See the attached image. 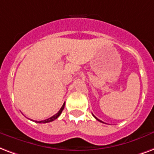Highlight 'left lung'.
<instances>
[{"mask_svg":"<svg viewBox=\"0 0 154 154\" xmlns=\"http://www.w3.org/2000/svg\"><path fill=\"white\" fill-rule=\"evenodd\" d=\"M94 118H95V117H94ZM96 118V119H97V120H98V121H100V122H102V121H100V120H99V119H98V118Z\"/></svg>","mask_w":154,"mask_h":154,"instance_id":"obj_1","label":"left lung"}]
</instances>
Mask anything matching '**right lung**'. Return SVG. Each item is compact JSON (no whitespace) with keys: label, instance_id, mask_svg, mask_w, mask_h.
<instances>
[{"label":"right lung","instance_id":"1","mask_svg":"<svg viewBox=\"0 0 154 154\" xmlns=\"http://www.w3.org/2000/svg\"><path fill=\"white\" fill-rule=\"evenodd\" d=\"M64 105H65V103L63 104V106L61 107V109H60V111L57 112L56 114H54V116H52V117H51V118H48V119H45V120L36 121L35 122H38V123H47V122H53V121L55 120V119H57V118H59V116L61 114V112H62V111L63 110V109H64Z\"/></svg>","mask_w":154,"mask_h":154}]
</instances>
